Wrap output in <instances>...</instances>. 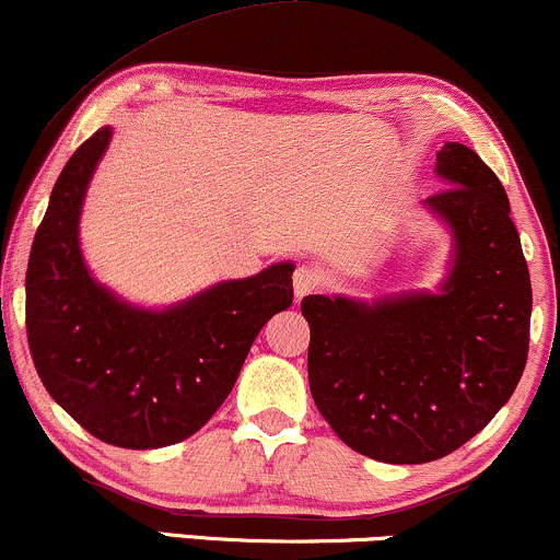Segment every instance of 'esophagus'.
<instances>
[{"mask_svg":"<svg viewBox=\"0 0 560 560\" xmlns=\"http://www.w3.org/2000/svg\"><path fill=\"white\" fill-rule=\"evenodd\" d=\"M319 282H322V278H319V272H316L314 267L301 265L293 272V295H295V301L306 299L308 293H314L316 288H319Z\"/></svg>","mask_w":560,"mask_h":560,"instance_id":"obj_1","label":"esophagus"}]
</instances>
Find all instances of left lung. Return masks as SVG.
Segmentation results:
<instances>
[{
    "label": "left lung",
    "instance_id": "obj_1",
    "mask_svg": "<svg viewBox=\"0 0 560 560\" xmlns=\"http://www.w3.org/2000/svg\"><path fill=\"white\" fill-rule=\"evenodd\" d=\"M436 174L448 189L423 207L452 236L436 291L301 301L322 418L358 454L389 465H423L470 441L527 363L533 285L506 191L459 142L439 150Z\"/></svg>",
    "mask_w": 560,
    "mask_h": 560
}]
</instances>
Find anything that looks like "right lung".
<instances>
[{"instance_id": "add662e5", "label": "right lung", "mask_w": 560, "mask_h": 560, "mask_svg": "<svg viewBox=\"0 0 560 560\" xmlns=\"http://www.w3.org/2000/svg\"><path fill=\"white\" fill-rule=\"evenodd\" d=\"M101 127L69 158L33 238L25 327L54 402L95 439L158 448L197 433L231 395L252 342L293 303V261L223 280L165 308L124 301L90 275L80 215L112 142Z\"/></svg>"}]
</instances>
